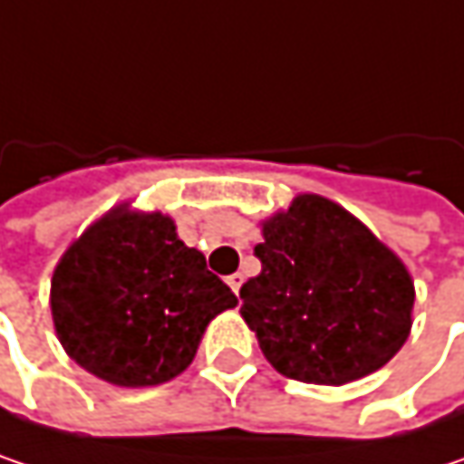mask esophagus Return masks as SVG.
<instances>
[{
  "instance_id": "obj_1",
  "label": "esophagus",
  "mask_w": 464,
  "mask_h": 464,
  "mask_svg": "<svg viewBox=\"0 0 464 464\" xmlns=\"http://www.w3.org/2000/svg\"><path fill=\"white\" fill-rule=\"evenodd\" d=\"M227 282H229V287L235 290V295H240V287H243V275H229V277H227Z\"/></svg>"
}]
</instances>
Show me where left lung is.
I'll return each instance as SVG.
<instances>
[{"label":"left lung","instance_id":"obj_1","mask_svg":"<svg viewBox=\"0 0 464 464\" xmlns=\"http://www.w3.org/2000/svg\"><path fill=\"white\" fill-rule=\"evenodd\" d=\"M258 277L240 287V314L285 378L359 381L404 346L414 287L404 264L341 206L301 195L264 224Z\"/></svg>","mask_w":464,"mask_h":464}]
</instances>
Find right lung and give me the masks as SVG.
Here are the masks:
<instances>
[{
  "label": "right lung",
  "instance_id": "obj_1",
  "mask_svg": "<svg viewBox=\"0 0 464 464\" xmlns=\"http://www.w3.org/2000/svg\"><path fill=\"white\" fill-rule=\"evenodd\" d=\"M232 306L235 293L160 214H108L52 277V319L68 356L126 388L177 378L208 322Z\"/></svg>",
  "mask_w": 464,
  "mask_h": 464
}]
</instances>
